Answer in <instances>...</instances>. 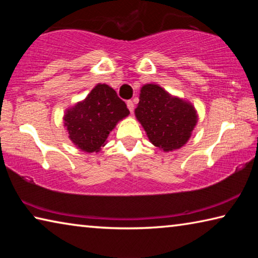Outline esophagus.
<instances>
[{
    "mask_svg": "<svg viewBox=\"0 0 258 258\" xmlns=\"http://www.w3.org/2000/svg\"><path fill=\"white\" fill-rule=\"evenodd\" d=\"M126 104H127V108H128V110H130L131 112H133V110H134V103H133L132 100H128V101L126 102Z\"/></svg>",
    "mask_w": 258,
    "mask_h": 258,
    "instance_id": "esophagus-1",
    "label": "esophagus"
}]
</instances>
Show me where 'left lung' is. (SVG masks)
<instances>
[{"mask_svg":"<svg viewBox=\"0 0 258 258\" xmlns=\"http://www.w3.org/2000/svg\"><path fill=\"white\" fill-rule=\"evenodd\" d=\"M139 99L135 117L152 145L173 151L189 141L198 121L197 110L191 102L152 83L141 87Z\"/></svg>","mask_w":258,"mask_h":258,"instance_id":"8db88e82","label":"left lung"}]
</instances>
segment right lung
Listing matches in <instances>:
<instances>
[{"label": "right lung", "mask_w": 258, "mask_h": 258, "mask_svg": "<svg viewBox=\"0 0 258 258\" xmlns=\"http://www.w3.org/2000/svg\"><path fill=\"white\" fill-rule=\"evenodd\" d=\"M128 115L127 107L116 91L99 83L84 100L67 109L63 126L68 138L78 149L99 152L101 147L106 146L109 133Z\"/></svg>", "instance_id": "right-lung-1"}]
</instances>
